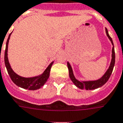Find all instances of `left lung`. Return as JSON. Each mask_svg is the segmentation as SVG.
<instances>
[{
	"label": "left lung",
	"instance_id": "1",
	"mask_svg": "<svg viewBox=\"0 0 123 123\" xmlns=\"http://www.w3.org/2000/svg\"><path fill=\"white\" fill-rule=\"evenodd\" d=\"M105 31H106L107 37H109L110 41H111V43H112V45H114L112 38L109 35L107 29H105ZM115 48H114V46H113L112 49V60H111V64H110L109 68L108 70H106V72L103 76L98 80H93V81H83V82L79 81V80L76 79L74 76L73 69H72L69 62H67V66L68 68L69 76H70V79L78 88H80V89H86V90H93V89H96V88H98L100 87V86H102L108 81V80L109 79L110 76H111V73H112L113 68H114V66H115Z\"/></svg>",
	"mask_w": 123,
	"mask_h": 123
}]
</instances>
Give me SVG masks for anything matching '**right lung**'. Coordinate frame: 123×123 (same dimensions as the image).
Masks as SVG:
<instances>
[{"instance_id": "right-lung-1", "label": "right lung", "mask_w": 123, "mask_h": 123, "mask_svg": "<svg viewBox=\"0 0 123 123\" xmlns=\"http://www.w3.org/2000/svg\"><path fill=\"white\" fill-rule=\"evenodd\" d=\"M11 35V33L8 36L6 44V49H5V63L6 68L7 69L8 73L11 77V80L18 86L25 88V89H28V90L34 91V90H37L38 88H41L44 85V83L47 82V79L49 77L50 71L51 67L53 65V62L49 65V67L44 71L43 73L39 76L32 77V78H25V77H22V76L18 75L11 68L10 64L8 62V41H9Z\"/></svg>"}]
</instances>
